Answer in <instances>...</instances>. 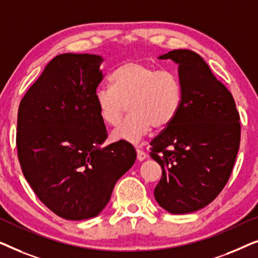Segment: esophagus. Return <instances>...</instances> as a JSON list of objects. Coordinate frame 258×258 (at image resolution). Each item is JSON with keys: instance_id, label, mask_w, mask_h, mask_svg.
<instances>
[{"instance_id": "esophagus-1", "label": "esophagus", "mask_w": 258, "mask_h": 258, "mask_svg": "<svg viewBox=\"0 0 258 258\" xmlns=\"http://www.w3.org/2000/svg\"><path fill=\"white\" fill-rule=\"evenodd\" d=\"M136 154H137V160H139V161H143V160H146V158H147V154L144 153L143 150L137 149Z\"/></svg>"}]
</instances>
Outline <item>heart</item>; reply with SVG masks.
Wrapping results in <instances>:
<instances>
[{
  "instance_id": "1",
  "label": "heart",
  "mask_w": 258,
  "mask_h": 258,
  "mask_svg": "<svg viewBox=\"0 0 258 258\" xmlns=\"http://www.w3.org/2000/svg\"><path fill=\"white\" fill-rule=\"evenodd\" d=\"M112 88L95 93L98 115L108 125H117L129 107L130 115L112 132L114 140L137 143L151 129L163 130L182 107L181 81L175 73L140 61L123 63L110 76Z\"/></svg>"
}]
</instances>
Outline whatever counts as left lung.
<instances>
[{
  "label": "left lung",
  "mask_w": 258,
  "mask_h": 258,
  "mask_svg": "<svg viewBox=\"0 0 258 258\" xmlns=\"http://www.w3.org/2000/svg\"><path fill=\"white\" fill-rule=\"evenodd\" d=\"M178 64L183 100L177 117L150 142L162 168L157 203L171 214H188L220 195L234 168L241 123L230 91L204 59L188 49L158 57Z\"/></svg>",
  "instance_id": "left-lung-1"
}]
</instances>
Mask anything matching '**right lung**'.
Here are the masks:
<instances>
[{"mask_svg":"<svg viewBox=\"0 0 258 258\" xmlns=\"http://www.w3.org/2000/svg\"><path fill=\"white\" fill-rule=\"evenodd\" d=\"M102 61L98 55H57L19 107L21 169L41 202L64 220L97 216L136 160L124 141L100 147L108 137L95 102Z\"/></svg>","mask_w":258,"mask_h":258,"instance_id":"add662e5","label":"right lung"}]
</instances>
